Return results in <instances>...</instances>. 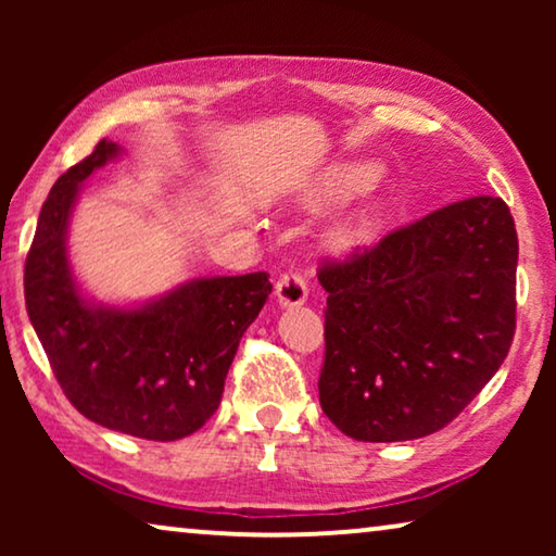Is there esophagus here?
Instances as JSON below:
<instances>
[{
    "mask_svg": "<svg viewBox=\"0 0 556 556\" xmlns=\"http://www.w3.org/2000/svg\"><path fill=\"white\" fill-rule=\"evenodd\" d=\"M276 295L280 306H301L308 301V280L299 270H288L278 278Z\"/></svg>",
    "mask_w": 556,
    "mask_h": 556,
    "instance_id": "34e87169",
    "label": "esophagus"
}]
</instances>
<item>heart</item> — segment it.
<instances>
[{"mask_svg": "<svg viewBox=\"0 0 556 556\" xmlns=\"http://www.w3.org/2000/svg\"><path fill=\"white\" fill-rule=\"evenodd\" d=\"M379 177L375 164H344L337 166L326 174L321 185H318L314 200L316 202H326V200H341V197H352L356 192H364L375 185ZM377 212L375 210H364L359 215H354L352 219H346L344 225L337 230V238L346 245H356V242L369 240L377 230Z\"/></svg>", "mask_w": 556, "mask_h": 556, "instance_id": "obj_1", "label": "heart"}]
</instances>
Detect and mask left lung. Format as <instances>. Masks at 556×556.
<instances>
[{
    "instance_id": "8db88e82",
    "label": "left lung",
    "mask_w": 556,
    "mask_h": 556,
    "mask_svg": "<svg viewBox=\"0 0 556 556\" xmlns=\"http://www.w3.org/2000/svg\"><path fill=\"white\" fill-rule=\"evenodd\" d=\"M519 238L501 197H470L324 263L318 400L362 443L425 438L504 364L516 329Z\"/></svg>"
}]
</instances>
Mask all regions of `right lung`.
I'll use <instances>...</instances> for the list:
<instances>
[{
    "instance_id": "right-lung-1",
    "label": "right lung",
    "mask_w": 556,
    "mask_h": 556,
    "mask_svg": "<svg viewBox=\"0 0 556 556\" xmlns=\"http://www.w3.org/2000/svg\"><path fill=\"white\" fill-rule=\"evenodd\" d=\"M121 156L113 141L67 169L42 204L25 263V303L65 397L88 420L169 443L215 415L242 333L273 291L268 273L197 278L134 308L83 299L67 263L80 185Z\"/></svg>"
}]
</instances>
